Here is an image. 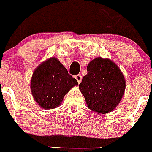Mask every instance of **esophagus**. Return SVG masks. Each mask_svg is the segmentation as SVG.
<instances>
[{"mask_svg": "<svg viewBox=\"0 0 152 152\" xmlns=\"http://www.w3.org/2000/svg\"><path fill=\"white\" fill-rule=\"evenodd\" d=\"M75 79L77 80V82H78V83H80V82H82V75H75Z\"/></svg>", "mask_w": 152, "mask_h": 152, "instance_id": "1", "label": "esophagus"}]
</instances>
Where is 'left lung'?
I'll use <instances>...</instances> for the list:
<instances>
[{
  "label": "left lung",
  "instance_id": "left-lung-1",
  "mask_svg": "<svg viewBox=\"0 0 152 152\" xmlns=\"http://www.w3.org/2000/svg\"><path fill=\"white\" fill-rule=\"evenodd\" d=\"M87 71L79 89L88 108L101 114L112 111L120 103L126 89L122 70L110 59L97 57L89 62Z\"/></svg>",
  "mask_w": 152,
  "mask_h": 152
}]
</instances>
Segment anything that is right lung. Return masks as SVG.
Masks as SVG:
<instances>
[{"label":"right lung","mask_w":152,"mask_h":152,"mask_svg":"<svg viewBox=\"0 0 152 152\" xmlns=\"http://www.w3.org/2000/svg\"><path fill=\"white\" fill-rule=\"evenodd\" d=\"M78 85L56 57L46 59L34 70L30 80V89L34 100L42 109L60 106L64 96Z\"/></svg>","instance_id":"right-lung-1"}]
</instances>
